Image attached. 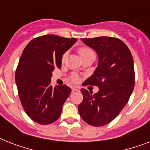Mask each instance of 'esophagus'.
Segmentation results:
<instances>
[{
  "instance_id": "obj_1",
  "label": "esophagus",
  "mask_w": 150,
  "mask_h": 150,
  "mask_svg": "<svg viewBox=\"0 0 150 150\" xmlns=\"http://www.w3.org/2000/svg\"><path fill=\"white\" fill-rule=\"evenodd\" d=\"M71 89H72V92L79 91L80 88H79V87H78V86H73L72 88H71Z\"/></svg>"
}]
</instances>
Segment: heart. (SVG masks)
<instances>
[{
	"mask_svg": "<svg viewBox=\"0 0 150 150\" xmlns=\"http://www.w3.org/2000/svg\"><path fill=\"white\" fill-rule=\"evenodd\" d=\"M91 52H93L91 48L88 47H86V46L80 47L78 49V54H79L80 57H83L84 55H86V54H89V53H91ZM66 53H64V54L62 55V57H61V61H64ZM71 81L73 82H77L78 81H79V78H78L76 75H72V76H71Z\"/></svg>",
	"mask_w": 150,
	"mask_h": 150,
	"instance_id": "heart-1",
	"label": "heart"
}]
</instances>
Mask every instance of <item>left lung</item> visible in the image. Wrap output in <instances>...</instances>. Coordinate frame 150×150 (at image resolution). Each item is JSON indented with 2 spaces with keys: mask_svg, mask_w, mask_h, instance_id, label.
<instances>
[{
  "mask_svg": "<svg viewBox=\"0 0 150 150\" xmlns=\"http://www.w3.org/2000/svg\"><path fill=\"white\" fill-rule=\"evenodd\" d=\"M96 51L98 67L83 86L99 87L92 94L81 89L83 100L79 105L80 116L92 126L109 124L128 102L135 86V70L132 53L120 39L110 36L82 39Z\"/></svg>",
  "mask_w": 150,
  "mask_h": 150,
  "instance_id": "obj_1",
  "label": "left lung"
}]
</instances>
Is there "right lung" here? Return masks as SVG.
<instances>
[{
  "label": "right lung",
  "mask_w": 150,
  "mask_h": 150,
  "mask_svg": "<svg viewBox=\"0 0 150 150\" xmlns=\"http://www.w3.org/2000/svg\"><path fill=\"white\" fill-rule=\"evenodd\" d=\"M76 38L44 35L32 40L23 50L15 71L18 96L26 114L40 125L54 123L60 117L71 89L66 85L53 87L54 68H61V57Z\"/></svg>",
  "instance_id": "right-lung-1"
}]
</instances>
